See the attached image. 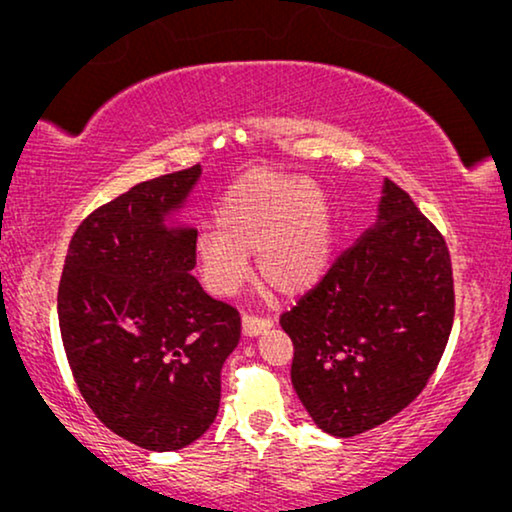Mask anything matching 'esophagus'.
I'll return each instance as SVG.
<instances>
[{"label": "esophagus", "mask_w": 512, "mask_h": 512, "mask_svg": "<svg viewBox=\"0 0 512 512\" xmlns=\"http://www.w3.org/2000/svg\"><path fill=\"white\" fill-rule=\"evenodd\" d=\"M272 326L270 317H256V314H244L242 317V331L247 338H254V335H261Z\"/></svg>", "instance_id": "34e87169"}]
</instances>
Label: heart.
<instances>
[{"label":"heart","instance_id":"heart-1","mask_svg":"<svg viewBox=\"0 0 512 512\" xmlns=\"http://www.w3.org/2000/svg\"><path fill=\"white\" fill-rule=\"evenodd\" d=\"M333 247V221L324 195L296 174L251 172L219 207V228L195 237L202 279L219 296L235 293L249 277L258 251L263 282L277 293H300L324 275Z\"/></svg>","mask_w":512,"mask_h":512}]
</instances>
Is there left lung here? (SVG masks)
Instances as JSON below:
<instances>
[{
    "mask_svg": "<svg viewBox=\"0 0 512 512\" xmlns=\"http://www.w3.org/2000/svg\"><path fill=\"white\" fill-rule=\"evenodd\" d=\"M454 321L445 237L394 181L380 216L279 317L293 389L321 431L352 438L398 415L436 373Z\"/></svg>",
    "mask_w": 512,
    "mask_h": 512,
    "instance_id": "1",
    "label": "left lung"
}]
</instances>
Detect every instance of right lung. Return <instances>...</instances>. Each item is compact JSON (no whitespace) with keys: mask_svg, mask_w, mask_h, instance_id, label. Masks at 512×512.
<instances>
[{"mask_svg":"<svg viewBox=\"0 0 512 512\" xmlns=\"http://www.w3.org/2000/svg\"><path fill=\"white\" fill-rule=\"evenodd\" d=\"M200 165L132 186L69 242L58 319L74 382L100 422L151 452L191 445L219 412L240 312L202 291L193 228H167Z\"/></svg>","mask_w":512,"mask_h":512,"instance_id":"1","label":"right lung"}]
</instances>
